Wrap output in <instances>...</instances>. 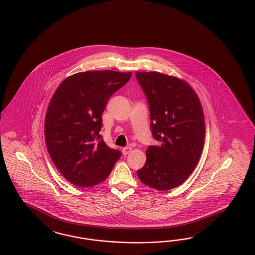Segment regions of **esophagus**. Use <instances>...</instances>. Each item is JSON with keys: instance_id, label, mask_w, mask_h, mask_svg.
<instances>
[{"instance_id": "1", "label": "esophagus", "mask_w": 255, "mask_h": 255, "mask_svg": "<svg viewBox=\"0 0 255 255\" xmlns=\"http://www.w3.org/2000/svg\"><path fill=\"white\" fill-rule=\"evenodd\" d=\"M132 150V147H125L123 149V153L124 155H127L128 153H130Z\"/></svg>"}]
</instances>
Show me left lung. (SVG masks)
<instances>
[{"instance_id":"8db88e82","label":"left lung","mask_w":255,"mask_h":255,"mask_svg":"<svg viewBox=\"0 0 255 255\" xmlns=\"http://www.w3.org/2000/svg\"><path fill=\"white\" fill-rule=\"evenodd\" d=\"M148 100L152 136L147 160L137 175L144 185L169 190L184 183L198 164L205 136L202 105L183 80L149 71L135 72Z\"/></svg>"}]
</instances>
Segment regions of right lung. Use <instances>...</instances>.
I'll return each instance as SVG.
<instances>
[{"mask_svg": "<svg viewBox=\"0 0 255 255\" xmlns=\"http://www.w3.org/2000/svg\"><path fill=\"white\" fill-rule=\"evenodd\" d=\"M132 72L93 70L73 74L55 90L45 119V141L55 167L70 183L89 187L104 182L121 158L100 134L110 97Z\"/></svg>", "mask_w": 255, "mask_h": 255, "instance_id": "1", "label": "right lung"}]
</instances>
